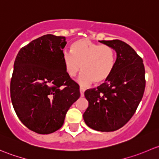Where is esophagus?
I'll list each match as a JSON object with an SVG mask.
<instances>
[{
  "mask_svg": "<svg viewBox=\"0 0 159 159\" xmlns=\"http://www.w3.org/2000/svg\"><path fill=\"white\" fill-rule=\"evenodd\" d=\"M84 89L83 88H80V94H81V97H83L84 96Z\"/></svg>",
  "mask_w": 159,
  "mask_h": 159,
  "instance_id": "34e87169",
  "label": "esophagus"
}]
</instances>
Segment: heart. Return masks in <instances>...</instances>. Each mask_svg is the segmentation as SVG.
<instances>
[{"label":"heart","mask_w":159,"mask_h":159,"mask_svg":"<svg viewBox=\"0 0 159 159\" xmlns=\"http://www.w3.org/2000/svg\"><path fill=\"white\" fill-rule=\"evenodd\" d=\"M65 71L70 78H75L81 70L78 78L82 87L91 85L94 81L102 84L113 72L116 62L115 50L108 45H101L89 39L82 38L74 41L70 51L62 52Z\"/></svg>","instance_id":"heart-1"}]
</instances>
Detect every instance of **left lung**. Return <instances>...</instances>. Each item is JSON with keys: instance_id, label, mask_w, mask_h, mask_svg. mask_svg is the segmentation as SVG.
Here are the masks:
<instances>
[{"instance_id": "left-lung-1", "label": "left lung", "mask_w": 159, "mask_h": 159, "mask_svg": "<svg viewBox=\"0 0 159 159\" xmlns=\"http://www.w3.org/2000/svg\"><path fill=\"white\" fill-rule=\"evenodd\" d=\"M99 42L115 50L116 62L104 84L84 92L89 107L83 118L91 129L108 132L124 126L134 114L145 91V70L142 59L125 42Z\"/></svg>"}]
</instances>
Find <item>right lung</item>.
I'll return each mask as SVG.
<instances>
[{
	"instance_id": "1",
	"label": "right lung",
	"mask_w": 159,
	"mask_h": 159,
	"mask_svg": "<svg viewBox=\"0 0 159 159\" xmlns=\"http://www.w3.org/2000/svg\"><path fill=\"white\" fill-rule=\"evenodd\" d=\"M65 37L46 34L19 51L11 81V98L20 121L31 131L51 134L63 125L80 97L79 85L62 61Z\"/></svg>"
}]
</instances>
